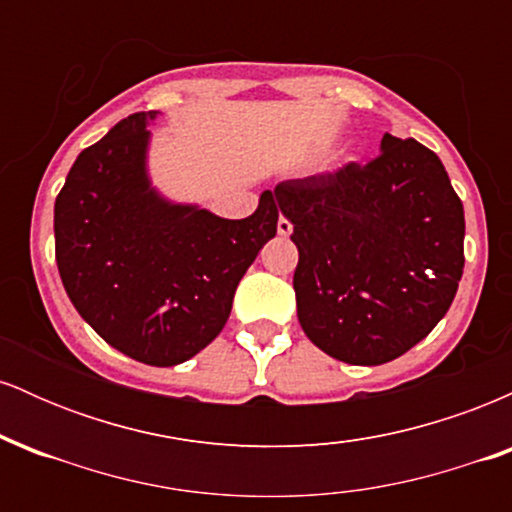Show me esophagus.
I'll return each mask as SVG.
<instances>
[{"instance_id": "esophagus-1", "label": "esophagus", "mask_w": 512, "mask_h": 512, "mask_svg": "<svg viewBox=\"0 0 512 512\" xmlns=\"http://www.w3.org/2000/svg\"><path fill=\"white\" fill-rule=\"evenodd\" d=\"M276 231H279V236H291L293 233V223L286 219V216H279V221H276Z\"/></svg>"}]
</instances>
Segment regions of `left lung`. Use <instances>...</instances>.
Instances as JSON below:
<instances>
[{"label":"left lung","mask_w":512,"mask_h":512,"mask_svg":"<svg viewBox=\"0 0 512 512\" xmlns=\"http://www.w3.org/2000/svg\"><path fill=\"white\" fill-rule=\"evenodd\" d=\"M272 199L293 223L298 322L327 356L395 361L448 313L464 267V209L424 144L385 134L366 166L284 180Z\"/></svg>","instance_id":"1"}]
</instances>
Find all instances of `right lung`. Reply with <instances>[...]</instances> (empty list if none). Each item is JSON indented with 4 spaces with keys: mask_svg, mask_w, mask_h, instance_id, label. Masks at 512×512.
Masks as SVG:
<instances>
[{
    "mask_svg": "<svg viewBox=\"0 0 512 512\" xmlns=\"http://www.w3.org/2000/svg\"><path fill=\"white\" fill-rule=\"evenodd\" d=\"M158 115H129L81 151L55 202V255L88 325L134 361L166 368L223 330L279 209L269 190L238 221L161 195L149 175Z\"/></svg>",
    "mask_w": 512,
    "mask_h": 512,
    "instance_id": "1",
    "label": "right lung"
}]
</instances>
